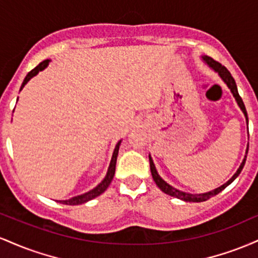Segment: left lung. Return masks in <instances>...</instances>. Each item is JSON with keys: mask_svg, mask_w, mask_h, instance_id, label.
Here are the masks:
<instances>
[{"mask_svg": "<svg viewBox=\"0 0 258 258\" xmlns=\"http://www.w3.org/2000/svg\"><path fill=\"white\" fill-rule=\"evenodd\" d=\"M203 59H204V60H205V63L209 65L210 68H211V69H214L216 73H218V75H220L221 79L224 81V84L228 86V88H229L230 92H232V93H233L234 98H235L236 103H238V105L240 106V109L242 110V112H244L245 119H246V122H248L246 109H245L244 102H242L241 97L239 96L238 87H236L235 80L233 79L232 74L228 72V69H227L226 67H223V65H222L221 63H218V61L214 60V59H212L211 57H207V55H204ZM247 150H248V147H247V149H246V155H247ZM246 155H245V158H244V160H242L241 165H240V166H239L238 171H236V172L234 173V176L232 177V178L228 180L227 183H224L223 185L218 186V188L214 189V190L209 191V193H204V194H189V193H184V191H180V190H178V189L173 188L172 185L168 184V183L165 182V180L159 176L158 171H156V168H155V165H154V162H153L152 156H150V155H149V162H150V171H152V176H153L154 182L156 183V185H158L159 188L161 189L162 191H164V193H166L167 195H171V197L177 198V199L189 201V203H201V201H206L207 199H210V198H212V197H215V195H217L218 193H220V191L223 190V189L226 188V186L229 185L230 183H232L233 180L239 176V174H240L242 167H244V165H245V161H246Z\"/></svg>", "mask_w": 258, "mask_h": 258, "instance_id": "left-lung-1", "label": "left lung"}]
</instances>
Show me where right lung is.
I'll use <instances>...</instances> for the list:
<instances>
[{
	"instance_id": "right-lung-1",
	"label": "right lung",
	"mask_w": 258,
	"mask_h": 258,
	"mask_svg": "<svg viewBox=\"0 0 258 258\" xmlns=\"http://www.w3.org/2000/svg\"><path fill=\"white\" fill-rule=\"evenodd\" d=\"M49 61H51V60H48V59H46V60L41 61V63L38 64L36 68H34V69H32L30 73H28V75L25 76V79H24V81H23L22 86H20V91H22L23 87H24V86L28 84L29 80L34 78L35 75H37V74L40 73V72H42L43 69H46L47 65L49 64ZM120 144H121V141L116 144V147H115V149H114V153H112V158H111L110 165H109V168H108V172H106V176L104 177V179H103L102 182H100L99 184L96 186V188H93V189H92V190L87 191V193H85V194L78 195V197H74V198H72V199H69V200H59V203L65 204V205H79V204L87 203V201L94 199V198H97V197H98V195L104 193V191L106 190V188H108L109 184H110V183H111L112 178H114L115 166H116V159H117V154H119Z\"/></svg>"
}]
</instances>
